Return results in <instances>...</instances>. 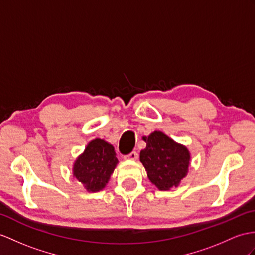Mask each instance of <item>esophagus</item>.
<instances>
[{"instance_id": "1", "label": "esophagus", "mask_w": 255, "mask_h": 255, "mask_svg": "<svg viewBox=\"0 0 255 255\" xmlns=\"http://www.w3.org/2000/svg\"><path fill=\"white\" fill-rule=\"evenodd\" d=\"M137 158H138V153L136 151H132L131 153H128V154H127V156H124V159H126V160L135 161V160H137Z\"/></svg>"}]
</instances>
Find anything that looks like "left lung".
<instances>
[{"label":"left lung","mask_w":255,"mask_h":255,"mask_svg":"<svg viewBox=\"0 0 255 255\" xmlns=\"http://www.w3.org/2000/svg\"><path fill=\"white\" fill-rule=\"evenodd\" d=\"M142 139L147 145L140 151L139 159L149 181L160 190L177 187L188 172L190 153L187 147L160 131L144 136Z\"/></svg>","instance_id":"8db88e82"}]
</instances>
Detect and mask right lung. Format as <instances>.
I'll list each match as a JSON object with an SVG mask.
<instances>
[{
	"mask_svg": "<svg viewBox=\"0 0 255 255\" xmlns=\"http://www.w3.org/2000/svg\"><path fill=\"white\" fill-rule=\"evenodd\" d=\"M118 162L113 145L101 138L93 139L74 161L73 177L88 191H99L105 188Z\"/></svg>",
	"mask_w": 255,
	"mask_h": 255,
	"instance_id": "1",
	"label": "right lung"
}]
</instances>
